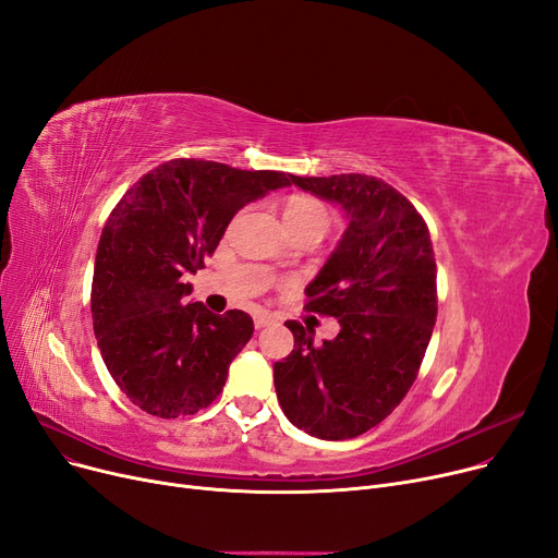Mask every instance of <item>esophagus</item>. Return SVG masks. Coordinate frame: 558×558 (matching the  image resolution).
Segmentation results:
<instances>
[{"instance_id": "1", "label": "esophagus", "mask_w": 558, "mask_h": 558, "mask_svg": "<svg viewBox=\"0 0 558 558\" xmlns=\"http://www.w3.org/2000/svg\"><path fill=\"white\" fill-rule=\"evenodd\" d=\"M255 328L257 330H262V328H269L271 324H276V318L271 316V314H267V312H259V314H255Z\"/></svg>"}]
</instances>
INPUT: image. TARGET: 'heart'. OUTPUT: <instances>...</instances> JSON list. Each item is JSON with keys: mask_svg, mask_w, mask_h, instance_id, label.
<instances>
[{"mask_svg": "<svg viewBox=\"0 0 558 558\" xmlns=\"http://www.w3.org/2000/svg\"><path fill=\"white\" fill-rule=\"evenodd\" d=\"M284 223H314L320 230L326 232L328 228V210L326 205L312 198V196H291L284 205V213H282ZM282 259H276L274 267H278Z\"/></svg>", "mask_w": 558, "mask_h": 558, "instance_id": "1", "label": "heart"}]
</instances>
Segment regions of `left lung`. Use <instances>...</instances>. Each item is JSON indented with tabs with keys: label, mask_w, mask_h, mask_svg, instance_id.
Listing matches in <instances>:
<instances>
[{
	"label": "left lung",
	"mask_w": 558,
	"mask_h": 558,
	"mask_svg": "<svg viewBox=\"0 0 558 558\" xmlns=\"http://www.w3.org/2000/svg\"><path fill=\"white\" fill-rule=\"evenodd\" d=\"M301 190L345 215L337 248L307 284V310L339 318L316 345L287 320L294 350L274 364L284 416L326 441L383 423L414 385L436 320V262L429 230L389 183L366 173L291 175Z\"/></svg>",
	"instance_id": "1"
}]
</instances>
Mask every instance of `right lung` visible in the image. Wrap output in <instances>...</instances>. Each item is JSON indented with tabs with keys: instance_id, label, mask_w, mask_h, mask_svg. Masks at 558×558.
<instances>
[{
	"instance_id": "1",
	"label": "right lung",
	"mask_w": 558,
	"mask_h": 558,
	"mask_svg": "<svg viewBox=\"0 0 558 558\" xmlns=\"http://www.w3.org/2000/svg\"><path fill=\"white\" fill-rule=\"evenodd\" d=\"M287 185L291 173L179 158L144 173L114 205L95 259L93 326L108 373L142 412L190 416L221 393L253 318L185 305V280L246 203Z\"/></svg>"
}]
</instances>
